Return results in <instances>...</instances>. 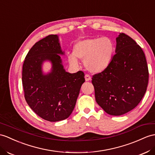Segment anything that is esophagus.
Returning a JSON list of instances; mask_svg holds the SVG:
<instances>
[{"label":"esophagus","mask_w":155,"mask_h":155,"mask_svg":"<svg viewBox=\"0 0 155 155\" xmlns=\"http://www.w3.org/2000/svg\"><path fill=\"white\" fill-rule=\"evenodd\" d=\"M85 81H90L91 80V78L90 77L89 75L85 74Z\"/></svg>","instance_id":"34e87169"}]
</instances>
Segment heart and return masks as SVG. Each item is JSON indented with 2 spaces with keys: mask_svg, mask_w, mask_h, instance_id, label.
<instances>
[{
  "mask_svg": "<svg viewBox=\"0 0 155 155\" xmlns=\"http://www.w3.org/2000/svg\"><path fill=\"white\" fill-rule=\"evenodd\" d=\"M114 44L108 37H95L78 41L73 48L74 56L68 57L71 65H77L75 58L84 59V65L93 73L101 72L110 64L114 53Z\"/></svg>",
  "mask_w": 155,
  "mask_h": 155,
  "instance_id": "1",
  "label": "heart"
}]
</instances>
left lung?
<instances>
[{
  "mask_svg": "<svg viewBox=\"0 0 155 155\" xmlns=\"http://www.w3.org/2000/svg\"><path fill=\"white\" fill-rule=\"evenodd\" d=\"M116 53L110 64L93 75L98 104L113 116L133 110L143 99L149 83V70L144 52L125 33L116 38Z\"/></svg>",
  "mask_w": 155,
  "mask_h": 155,
  "instance_id": "left-lung-1",
  "label": "left lung"
}]
</instances>
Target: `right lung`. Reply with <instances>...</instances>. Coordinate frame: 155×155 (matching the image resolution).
Listing matches in <instances>:
<instances>
[{
	"mask_svg": "<svg viewBox=\"0 0 155 155\" xmlns=\"http://www.w3.org/2000/svg\"><path fill=\"white\" fill-rule=\"evenodd\" d=\"M58 37L49 35L37 42L25 56L22 68L24 97L32 110L41 118L57 122L68 118L75 107L81 85L85 82L82 71L74 74L63 68ZM51 60L53 70L43 75L41 64Z\"/></svg>",
	"mask_w": 155,
	"mask_h": 155,
	"instance_id": "obj_1",
	"label": "right lung"
}]
</instances>
